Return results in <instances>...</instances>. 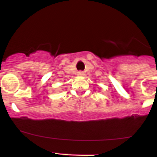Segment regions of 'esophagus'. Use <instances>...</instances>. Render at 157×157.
Instances as JSON below:
<instances>
[{
    "label": "esophagus",
    "mask_w": 157,
    "mask_h": 157,
    "mask_svg": "<svg viewBox=\"0 0 157 157\" xmlns=\"http://www.w3.org/2000/svg\"><path fill=\"white\" fill-rule=\"evenodd\" d=\"M77 75H78V76H83V71H78V72H77Z\"/></svg>",
    "instance_id": "34e87169"
}]
</instances>
